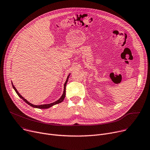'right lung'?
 <instances>
[{
	"label": "right lung",
	"mask_w": 150,
	"mask_h": 150,
	"mask_svg": "<svg viewBox=\"0 0 150 150\" xmlns=\"http://www.w3.org/2000/svg\"><path fill=\"white\" fill-rule=\"evenodd\" d=\"M70 74L68 76L67 79V80H66V82H65V83H64V93H63L62 96H61V97L59 100H57V101H54V102H53V103H50V104H47V105H32V103H29L28 101H27L25 98H24L20 94V93H19L17 91V90L16 89V88H15V86L13 85V84L12 85H13V87L14 88V89L15 91L16 92V93L17 94V95H18V96L21 98H22V99H23V100L25 101L27 103L28 105H30V106H32V107H33V108H38V109H47V108H50V107H52V106H54V105H56V104H58V103H61V102L64 100L65 97V89H66V85H67V82H68V78H69V76H70Z\"/></svg>",
	"instance_id": "obj_1"
}]
</instances>
